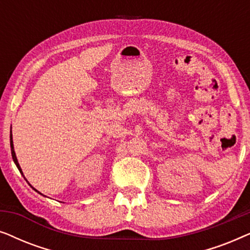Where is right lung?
Here are the masks:
<instances>
[{
  "label": "right lung",
  "instance_id": "obj_1",
  "mask_svg": "<svg viewBox=\"0 0 250 250\" xmlns=\"http://www.w3.org/2000/svg\"><path fill=\"white\" fill-rule=\"evenodd\" d=\"M10 146H11V155H12V159H13V162H15V164L17 165V167H18V169L20 170V173L22 174V170H21V168H20V165H19V163H18V159H17V157H16V152H15V149H13V141H12V134L10 135ZM25 177V176H23ZM27 181V180H26ZM32 187V186H30ZM33 188V187H32ZM34 189V188H33ZM35 191H37L36 189H34ZM37 192H39V191H37Z\"/></svg>",
  "mask_w": 250,
  "mask_h": 250
}]
</instances>
